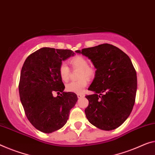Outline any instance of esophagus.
<instances>
[{
	"instance_id": "34e87169",
	"label": "esophagus",
	"mask_w": 155,
	"mask_h": 155,
	"mask_svg": "<svg viewBox=\"0 0 155 155\" xmlns=\"http://www.w3.org/2000/svg\"><path fill=\"white\" fill-rule=\"evenodd\" d=\"M77 96H78V98H80V97H84V96L83 94H77Z\"/></svg>"
}]
</instances>
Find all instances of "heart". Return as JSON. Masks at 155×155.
<instances>
[{"label": "heart", "instance_id": "obj_1", "mask_svg": "<svg viewBox=\"0 0 155 155\" xmlns=\"http://www.w3.org/2000/svg\"><path fill=\"white\" fill-rule=\"evenodd\" d=\"M70 64L74 70H79V78L80 80L75 82H71L66 86V91L69 92L81 94L88 84V79H91L96 74V70L94 67L89 66L88 60L82 55L73 57L70 59ZM59 73L61 79L64 82H67L70 77V68L65 63L61 64L59 68Z\"/></svg>", "mask_w": 155, "mask_h": 155}]
</instances>
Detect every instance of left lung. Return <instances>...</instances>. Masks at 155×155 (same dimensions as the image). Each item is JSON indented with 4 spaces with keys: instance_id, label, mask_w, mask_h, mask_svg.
<instances>
[{
    "instance_id": "1",
    "label": "left lung",
    "mask_w": 155,
    "mask_h": 155,
    "mask_svg": "<svg viewBox=\"0 0 155 155\" xmlns=\"http://www.w3.org/2000/svg\"><path fill=\"white\" fill-rule=\"evenodd\" d=\"M89 58L96 74L86 96L89 105L86 116L93 125L102 130L116 129L129 117L137 89V73L130 58L118 48L109 44L76 51Z\"/></svg>"
}]
</instances>
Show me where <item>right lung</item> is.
<instances>
[{"mask_svg":"<svg viewBox=\"0 0 155 155\" xmlns=\"http://www.w3.org/2000/svg\"><path fill=\"white\" fill-rule=\"evenodd\" d=\"M74 54L71 50L42 48L30 54L23 64L18 85L20 100L31 124L42 132L61 129L78 101L75 93L64 92L65 87L59 73L62 61ZM54 91L61 96L54 97Z\"/></svg>","mask_w":155,"mask_h":155,"instance_id":"obj_1","label":"right lung"}]
</instances>
